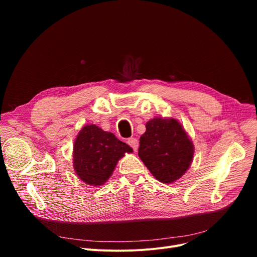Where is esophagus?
Instances as JSON below:
<instances>
[{"mask_svg":"<svg viewBox=\"0 0 257 257\" xmlns=\"http://www.w3.org/2000/svg\"><path fill=\"white\" fill-rule=\"evenodd\" d=\"M127 144L132 148L133 151H137V150H138V148H139V142H138L137 139H134V138L128 139Z\"/></svg>","mask_w":257,"mask_h":257,"instance_id":"1","label":"esophagus"}]
</instances>
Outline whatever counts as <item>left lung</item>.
I'll use <instances>...</instances> for the list:
<instances>
[{
  "mask_svg": "<svg viewBox=\"0 0 257 257\" xmlns=\"http://www.w3.org/2000/svg\"><path fill=\"white\" fill-rule=\"evenodd\" d=\"M139 156L157 180L172 183L190 168L194 145L177 119L155 117L146 124Z\"/></svg>",
  "mask_w": 257,
  "mask_h": 257,
  "instance_id": "8db88e82",
  "label": "left lung"
}]
</instances>
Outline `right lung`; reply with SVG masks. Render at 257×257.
I'll use <instances>...</instances> for the list:
<instances>
[{
    "instance_id": "obj_1",
    "label": "right lung",
    "mask_w": 257,
    "mask_h": 257,
    "mask_svg": "<svg viewBox=\"0 0 257 257\" xmlns=\"http://www.w3.org/2000/svg\"><path fill=\"white\" fill-rule=\"evenodd\" d=\"M132 151L130 146L111 132L103 131L96 125H86L74 144V169L83 182L102 185L111 176L118 159Z\"/></svg>"
}]
</instances>
